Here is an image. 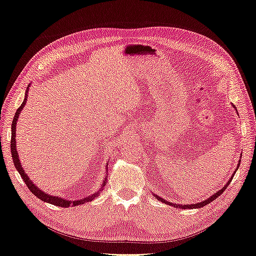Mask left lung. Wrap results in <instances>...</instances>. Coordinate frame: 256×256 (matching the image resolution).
I'll list each match as a JSON object with an SVG mask.
<instances>
[{
    "label": "left lung",
    "instance_id": "1",
    "mask_svg": "<svg viewBox=\"0 0 256 256\" xmlns=\"http://www.w3.org/2000/svg\"><path fill=\"white\" fill-rule=\"evenodd\" d=\"M240 161H242V160H239V162H238V168H239V166H240ZM234 174H236V171L234 172V174H232L231 176V178L228 179V182L226 184V186H224L223 188H220V190H217L216 193H214L212 196H210V198H208L207 200H204V201H202V202H199V204H171V202H168V201H166L164 199H162V198H160V196H156V198H158V200H160L161 202H166V204H170V206H174V207H176V208H182V209H190V208H201V207H204V206H206V204H210V202L212 201V200H215L217 196H220V194H222L224 190H226V188H228V185L230 184L231 182V180H232V178H234ZM155 196V194H154Z\"/></svg>",
    "mask_w": 256,
    "mask_h": 256
}]
</instances>
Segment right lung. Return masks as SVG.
Wrapping results in <instances>:
<instances>
[{"instance_id":"1","label":"right lung","mask_w":256,"mask_h":256,"mask_svg":"<svg viewBox=\"0 0 256 256\" xmlns=\"http://www.w3.org/2000/svg\"><path fill=\"white\" fill-rule=\"evenodd\" d=\"M30 87V86H28ZM28 90H26V93H25V98L24 101H22V104H20V106L17 109L16 114H14V120H12V125H11V141H10V148H11V155H12V160H14V164L16 166L17 171L20 174L22 180L25 182L26 186H28V190L32 192L34 196L36 198H39L40 200H42L44 202H48V204H52L54 206H57V207H63V208H68L70 207V206H78V204H84L85 202H90L94 199V198H96L98 193V192H95L93 196H86L85 199H80V200H76V201H68L66 199H62V198L60 196H49L47 194V192H44V190H41L39 188H36V185H34L32 180H30V178L26 172L22 169V163L19 162V156H18V152L16 150V124H17V120H18V117H19V114L24 108V106L26 104V101H28ZM108 176V174H106ZM106 176L104 178V185H102V188L106 185Z\"/></svg>"}]
</instances>
